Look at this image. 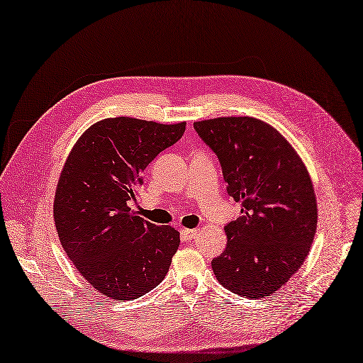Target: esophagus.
I'll list each match as a JSON object with an SVG mask.
<instances>
[{
  "label": "esophagus",
  "mask_w": 363,
  "mask_h": 363,
  "mask_svg": "<svg viewBox=\"0 0 363 363\" xmlns=\"http://www.w3.org/2000/svg\"><path fill=\"white\" fill-rule=\"evenodd\" d=\"M180 234H182L183 240L189 242V240H194V238L199 235V231H197V229H182Z\"/></svg>",
  "instance_id": "obj_1"
}]
</instances>
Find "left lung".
<instances>
[{"label": "left lung", "mask_w": 363, "mask_h": 363, "mask_svg": "<svg viewBox=\"0 0 363 363\" xmlns=\"http://www.w3.org/2000/svg\"><path fill=\"white\" fill-rule=\"evenodd\" d=\"M214 151L228 196L242 216L225 226L226 250L211 262L217 280L233 293L263 298L294 276L313 245L315 194L303 162L268 123L220 117L194 123Z\"/></svg>", "instance_id": "1"}]
</instances>
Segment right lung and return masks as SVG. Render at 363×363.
I'll return each instance as SVG.
<instances>
[{"instance_id": "1", "label": "right lung", "mask_w": 363, "mask_h": 363, "mask_svg": "<svg viewBox=\"0 0 363 363\" xmlns=\"http://www.w3.org/2000/svg\"><path fill=\"white\" fill-rule=\"evenodd\" d=\"M186 123L160 125L130 117L95 123L78 138L54 200L60 242L79 274L101 294L138 298L169 271L180 234L138 217L128 203L143 171L179 141Z\"/></svg>"}]
</instances>
